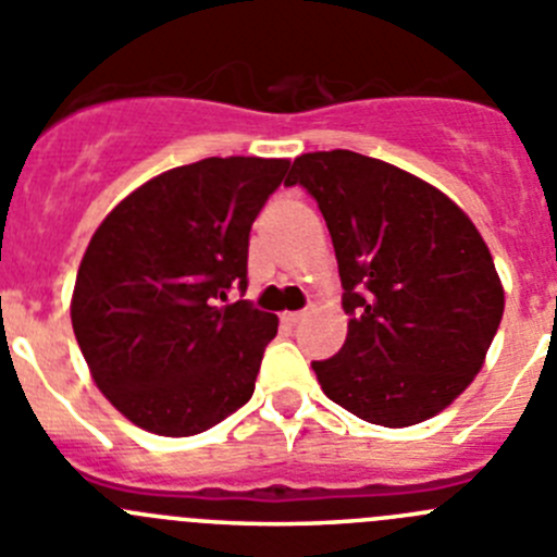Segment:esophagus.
<instances>
[{
  "mask_svg": "<svg viewBox=\"0 0 557 557\" xmlns=\"http://www.w3.org/2000/svg\"><path fill=\"white\" fill-rule=\"evenodd\" d=\"M305 315H308L305 310H296V313H283V321L285 324L294 326V324H299V321H305Z\"/></svg>",
  "mask_w": 557,
  "mask_h": 557,
  "instance_id": "1",
  "label": "esophagus"
}]
</instances>
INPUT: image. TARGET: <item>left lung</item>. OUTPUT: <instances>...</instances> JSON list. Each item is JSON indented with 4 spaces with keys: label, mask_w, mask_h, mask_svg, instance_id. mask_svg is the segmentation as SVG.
I'll use <instances>...</instances> for the list:
<instances>
[{
    "label": "left lung",
    "mask_w": 557,
    "mask_h": 557,
    "mask_svg": "<svg viewBox=\"0 0 557 557\" xmlns=\"http://www.w3.org/2000/svg\"><path fill=\"white\" fill-rule=\"evenodd\" d=\"M285 184L319 202L349 315L343 349L313 362L326 398L387 429L450 407L486 362L506 308L470 216L429 181L355 150L296 156Z\"/></svg>",
    "instance_id": "8db88e82"
}]
</instances>
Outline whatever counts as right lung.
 Here are the masks:
<instances>
[{
  "instance_id": "right-lung-1",
  "label": "right lung",
  "mask_w": 557,
  "mask_h": 557,
  "mask_svg": "<svg viewBox=\"0 0 557 557\" xmlns=\"http://www.w3.org/2000/svg\"><path fill=\"white\" fill-rule=\"evenodd\" d=\"M288 164L211 156L173 168L92 233L71 324L96 387L139 429L200 434L252 398L277 315L220 302L247 288L249 227Z\"/></svg>"
}]
</instances>
